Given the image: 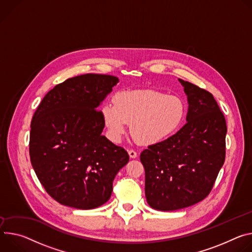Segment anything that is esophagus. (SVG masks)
Listing matches in <instances>:
<instances>
[{
  "mask_svg": "<svg viewBox=\"0 0 252 252\" xmlns=\"http://www.w3.org/2000/svg\"><path fill=\"white\" fill-rule=\"evenodd\" d=\"M128 154H129V156H130V158H132V159H134V158H136L138 155H137V152L136 151H134V150H129L128 151Z\"/></svg>",
  "mask_w": 252,
  "mask_h": 252,
  "instance_id": "1",
  "label": "esophagus"
}]
</instances>
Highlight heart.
I'll return each instance as SVG.
<instances>
[{"mask_svg":"<svg viewBox=\"0 0 252 252\" xmlns=\"http://www.w3.org/2000/svg\"><path fill=\"white\" fill-rule=\"evenodd\" d=\"M101 112L112 140L119 141L127 124H131L135 140L142 145H152L164 140L179 127L185 106L175 95L143 90L116 95L114 104H104Z\"/></svg>","mask_w":252,"mask_h":252,"instance_id":"heart-1","label":"heart"}]
</instances>
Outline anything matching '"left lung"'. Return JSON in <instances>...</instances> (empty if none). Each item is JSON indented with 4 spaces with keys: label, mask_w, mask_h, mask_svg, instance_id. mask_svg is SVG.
Listing matches in <instances>:
<instances>
[{
    "label": "left lung",
    "mask_w": 252,
    "mask_h": 252,
    "mask_svg": "<svg viewBox=\"0 0 252 252\" xmlns=\"http://www.w3.org/2000/svg\"><path fill=\"white\" fill-rule=\"evenodd\" d=\"M178 80L187 95V123L140 155L147 202L160 211L182 209L203 200L225 160L227 127L217 102L208 91Z\"/></svg>",
    "instance_id": "8db88e82"
}]
</instances>
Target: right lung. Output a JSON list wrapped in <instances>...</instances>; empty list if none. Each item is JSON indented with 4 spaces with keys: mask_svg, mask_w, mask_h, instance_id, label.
<instances>
[{
    "mask_svg": "<svg viewBox=\"0 0 252 252\" xmlns=\"http://www.w3.org/2000/svg\"><path fill=\"white\" fill-rule=\"evenodd\" d=\"M119 79L85 74L56 85L43 98L31 122L30 158L52 198L77 209L109 200L113 180L129 161L127 151L101 133L99 106Z\"/></svg>",
    "mask_w": 252,
    "mask_h": 252,
    "instance_id": "add662e5",
    "label": "right lung"
}]
</instances>
